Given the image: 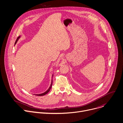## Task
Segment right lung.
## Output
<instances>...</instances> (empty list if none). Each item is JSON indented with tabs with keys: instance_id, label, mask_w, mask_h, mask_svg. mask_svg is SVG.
Instances as JSON below:
<instances>
[{
	"instance_id": "obj_1",
	"label": "right lung",
	"mask_w": 123,
	"mask_h": 123,
	"mask_svg": "<svg viewBox=\"0 0 123 123\" xmlns=\"http://www.w3.org/2000/svg\"><path fill=\"white\" fill-rule=\"evenodd\" d=\"M20 37V36H19L17 38V39H16V41H15V44L16 43V42H17V41H18V40L19 39V38ZM53 76H52V78H53ZM52 82H51V85H50V87L49 88V89L46 91V92H43V93H41V94H35L36 95H38V96H43V95H45V94H46V93H47L49 92V91L50 90V89H51V87H52Z\"/></svg>"
}]
</instances>
